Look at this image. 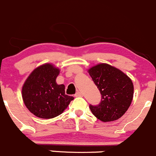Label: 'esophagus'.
Wrapping results in <instances>:
<instances>
[{
	"label": "esophagus",
	"mask_w": 156,
	"mask_h": 156,
	"mask_svg": "<svg viewBox=\"0 0 156 156\" xmlns=\"http://www.w3.org/2000/svg\"><path fill=\"white\" fill-rule=\"evenodd\" d=\"M82 96H83V93H82L81 92H79V91L76 94H75V97H82Z\"/></svg>",
	"instance_id": "34e87169"
}]
</instances>
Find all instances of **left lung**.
<instances>
[{
  "label": "left lung",
  "mask_w": 156,
  "mask_h": 156,
  "mask_svg": "<svg viewBox=\"0 0 156 156\" xmlns=\"http://www.w3.org/2000/svg\"><path fill=\"white\" fill-rule=\"evenodd\" d=\"M88 72L101 95L98 105H89L92 113L103 122L119 119L132 102V80L121 70L107 64H97Z\"/></svg>",
  "instance_id": "1"
}]
</instances>
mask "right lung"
I'll return each mask as SVG.
<instances>
[{"mask_svg": "<svg viewBox=\"0 0 156 156\" xmlns=\"http://www.w3.org/2000/svg\"><path fill=\"white\" fill-rule=\"evenodd\" d=\"M58 68L44 64L35 68L26 79L22 89L23 102L36 117L50 119L61 115L73 99L65 94L64 85H58Z\"/></svg>", "mask_w": 156, "mask_h": 156, "instance_id": "1", "label": "right lung"}]
</instances>
